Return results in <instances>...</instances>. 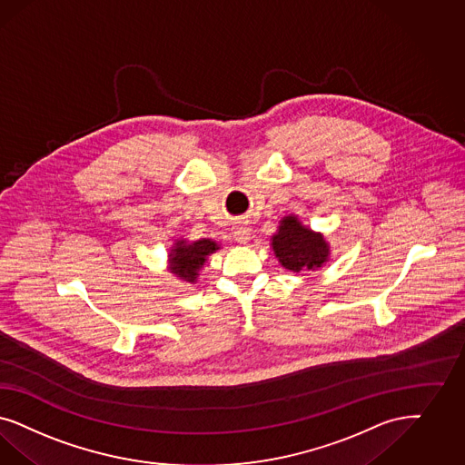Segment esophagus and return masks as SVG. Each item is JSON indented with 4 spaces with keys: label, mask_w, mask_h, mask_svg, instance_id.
Returning <instances> with one entry per match:
<instances>
[{
    "label": "esophagus",
    "mask_w": 465,
    "mask_h": 465,
    "mask_svg": "<svg viewBox=\"0 0 465 465\" xmlns=\"http://www.w3.org/2000/svg\"><path fill=\"white\" fill-rule=\"evenodd\" d=\"M249 235H251V228L247 224H237L235 230H233V239L237 242H247L249 241Z\"/></svg>",
    "instance_id": "34e87169"
}]
</instances>
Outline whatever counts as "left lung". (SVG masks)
Masks as SVG:
<instances>
[{
	"instance_id": "1",
	"label": "left lung",
	"mask_w": 465,
	"mask_h": 465,
	"mask_svg": "<svg viewBox=\"0 0 465 465\" xmlns=\"http://www.w3.org/2000/svg\"><path fill=\"white\" fill-rule=\"evenodd\" d=\"M272 251L283 268L302 272L321 268L328 259V245L320 233L304 228L295 216H285L278 233L272 237Z\"/></svg>"
}]
</instances>
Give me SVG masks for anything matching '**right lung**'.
Masks as SVG:
<instances>
[{
	"label": "right lung",
	"instance_id": "right-lung-1",
	"mask_svg": "<svg viewBox=\"0 0 465 465\" xmlns=\"http://www.w3.org/2000/svg\"><path fill=\"white\" fill-rule=\"evenodd\" d=\"M218 249L216 242L203 239V241L187 243V242L178 241L175 243L173 254H170L172 261V270L180 278L185 282H193L197 278V270L203 268L206 256L213 254Z\"/></svg>",
	"mask_w": 465,
	"mask_h": 465
}]
</instances>
